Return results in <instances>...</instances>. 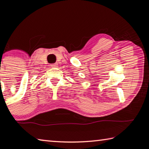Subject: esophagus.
<instances>
[{
	"mask_svg": "<svg viewBox=\"0 0 149 149\" xmlns=\"http://www.w3.org/2000/svg\"><path fill=\"white\" fill-rule=\"evenodd\" d=\"M50 66H51L52 68H55V67H57V64H56V63H54V64H52L51 65H50Z\"/></svg>",
	"mask_w": 149,
	"mask_h": 149,
	"instance_id": "34e87169",
	"label": "esophagus"
}]
</instances>
